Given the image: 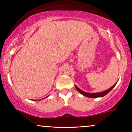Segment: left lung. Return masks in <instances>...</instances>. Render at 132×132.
<instances>
[{
  "instance_id": "obj_1",
  "label": "left lung",
  "mask_w": 132,
  "mask_h": 132,
  "mask_svg": "<svg viewBox=\"0 0 132 132\" xmlns=\"http://www.w3.org/2000/svg\"><path fill=\"white\" fill-rule=\"evenodd\" d=\"M116 85V84H115L113 86H112L111 87H110V89H107V90H105V91L104 92H98V93H88V92H86L84 91H83V90H81L80 89H79L77 86H75L77 90H78L79 92H80V93L82 94V95H85V96H87V97H92V98H94V97H103L104 96V95H107V94L109 92L110 90L112 89L113 87H114V86Z\"/></svg>"
}]
</instances>
